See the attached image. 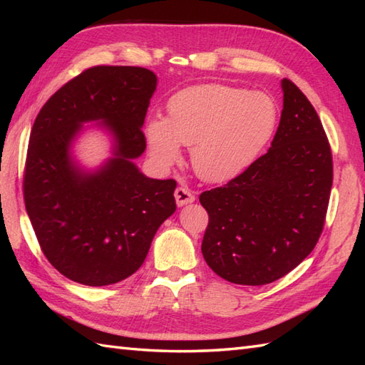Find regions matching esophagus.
<instances>
[{
    "mask_svg": "<svg viewBox=\"0 0 365 365\" xmlns=\"http://www.w3.org/2000/svg\"><path fill=\"white\" fill-rule=\"evenodd\" d=\"M174 196L178 207L195 202V195H192V191L188 187H177Z\"/></svg>",
    "mask_w": 365,
    "mask_h": 365,
    "instance_id": "34e87169",
    "label": "esophagus"
}]
</instances>
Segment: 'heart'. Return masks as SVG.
Instances as JSON below:
<instances>
[{
	"label": "heart",
	"instance_id": "heart-1",
	"mask_svg": "<svg viewBox=\"0 0 365 365\" xmlns=\"http://www.w3.org/2000/svg\"><path fill=\"white\" fill-rule=\"evenodd\" d=\"M277 110L262 92L199 84L170 97L168 119L145 123L152 158L169 168L182 158L180 144L192 147V168L207 182L242 174L273 136Z\"/></svg>",
	"mask_w": 365,
	"mask_h": 365
}]
</instances>
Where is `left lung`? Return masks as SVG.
<instances>
[{
  "label": "left lung",
  "instance_id": "obj_1",
  "mask_svg": "<svg viewBox=\"0 0 365 365\" xmlns=\"http://www.w3.org/2000/svg\"><path fill=\"white\" fill-rule=\"evenodd\" d=\"M284 108L273 143L224 187L204 191L202 254L229 282L263 285L297 268L323 232L332 153L322 120L301 89L282 80Z\"/></svg>",
  "mask_w": 365,
  "mask_h": 365
}]
</instances>
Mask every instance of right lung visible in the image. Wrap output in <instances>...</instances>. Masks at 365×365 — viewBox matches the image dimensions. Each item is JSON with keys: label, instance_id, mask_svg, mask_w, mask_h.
I'll return each mask as SVG.
<instances>
[{"label": "right lung", "instance_id": "obj_1", "mask_svg": "<svg viewBox=\"0 0 365 365\" xmlns=\"http://www.w3.org/2000/svg\"><path fill=\"white\" fill-rule=\"evenodd\" d=\"M155 88L157 76L143 67H89L54 92L34 120L23 197L45 257L71 281L100 287L127 279L175 212L174 178H149L131 161L145 150L141 127ZM89 120H102L116 139L115 158L94 175L68 155Z\"/></svg>", "mask_w": 365, "mask_h": 365}]
</instances>
